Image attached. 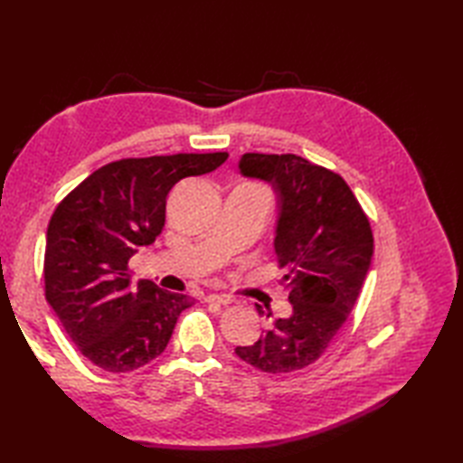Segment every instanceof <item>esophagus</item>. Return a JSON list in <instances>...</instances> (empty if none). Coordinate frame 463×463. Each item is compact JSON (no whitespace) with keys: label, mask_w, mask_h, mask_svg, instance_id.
<instances>
[{"label":"esophagus","mask_w":463,"mask_h":463,"mask_svg":"<svg viewBox=\"0 0 463 463\" xmlns=\"http://www.w3.org/2000/svg\"><path fill=\"white\" fill-rule=\"evenodd\" d=\"M206 302H216V304H222V307H226V304H232L234 298L229 297V294H209V297H206Z\"/></svg>","instance_id":"1"}]
</instances>
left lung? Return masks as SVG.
I'll use <instances>...</instances> for the list:
<instances>
[{
  "instance_id": "left-lung-1",
  "label": "left lung",
  "mask_w": 463,
  "mask_h": 463,
  "mask_svg": "<svg viewBox=\"0 0 463 463\" xmlns=\"http://www.w3.org/2000/svg\"><path fill=\"white\" fill-rule=\"evenodd\" d=\"M239 171L277 196L274 252L292 314L234 352L260 372H297L322 356L356 304L373 254L368 216L340 175L302 156L244 153Z\"/></svg>"
}]
</instances>
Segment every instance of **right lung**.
<instances>
[{
    "mask_svg": "<svg viewBox=\"0 0 463 463\" xmlns=\"http://www.w3.org/2000/svg\"><path fill=\"white\" fill-rule=\"evenodd\" d=\"M226 153L123 159L97 169L59 203L47 226L45 297L67 336L97 368L133 372L165 352L186 294L133 282L131 257L165 226V206L184 176L211 173Z\"/></svg>",
    "mask_w": 463,
    "mask_h": 463,
    "instance_id": "1",
    "label": "right lung"
}]
</instances>
